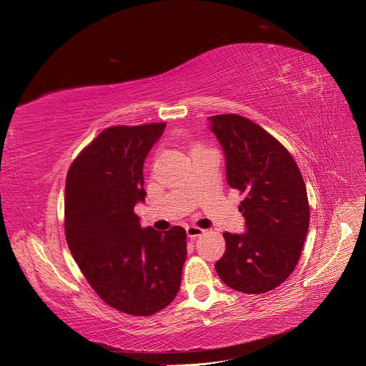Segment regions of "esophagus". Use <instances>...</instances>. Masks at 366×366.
<instances>
[{"mask_svg":"<svg viewBox=\"0 0 366 366\" xmlns=\"http://www.w3.org/2000/svg\"><path fill=\"white\" fill-rule=\"evenodd\" d=\"M185 232H187V236H189L190 239H196V237H199L204 233V229L199 228V227L189 225V227L185 228Z\"/></svg>","mask_w":366,"mask_h":366,"instance_id":"obj_1","label":"esophagus"}]
</instances>
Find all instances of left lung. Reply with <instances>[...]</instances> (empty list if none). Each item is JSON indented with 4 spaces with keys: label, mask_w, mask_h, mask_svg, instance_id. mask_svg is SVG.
Instances as JSON below:
<instances>
[{
    "label": "left lung",
    "mask_w": 366,
    "mask_h": 366,
    "mask_svg": "<svg viewBox=\"0 0 366 366\" xmlns=\"http://www.w3.org/2000/svg\"><path fill=\"white\" fill-rule=\"evenodd\" d=\"M208 121L225 154L227 182L245 196V233H224L214 268L227 287L262 295L287 280L300 257L310 224L304 177L284 145L253 121L232 113Z\"/></svg>",
    "instance_id": "left-lung-1"
}]
</instances>
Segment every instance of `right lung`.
<instances>
[{
	"instance_id": "1",
	"label": "right lung",
	"mask_w": 366,
	"mask_h": 366,
	"mask_svg": "<svg viewBox=\"0 0 366 366\" xmlns=\"http://www.w3.org/2000/svg\"><path fill=\"white\" fill-rule=\"evenodd\" d=\"M165 122L101 132L70 165L64 228L70 253L112 308L152 316L172 304L187 257L182 227L142 228L133 208L145 201L142 167Z\"/></svg>"
}]
</instances>
